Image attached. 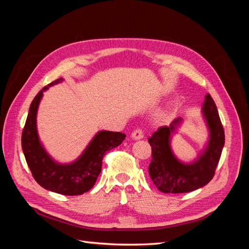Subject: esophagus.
<instances>
[{
  "label": "esophagus",
  "mask_w": 249,
  "mask_h": 249,
  "mask_svg": "<svg viewBox=\"0 0 249 249\" xmlns=\"http://www.w3.org/2000/svg\"><path fill=\"white\" fill-rule=\"evenodd\" d=\"M132 138H133L134 140H140V139H142V138H143V132H142L141 130H139V129L135 130V131L132 133Z\"/></svg>",
  "instance_id": "obj_1"
}]
</instances>
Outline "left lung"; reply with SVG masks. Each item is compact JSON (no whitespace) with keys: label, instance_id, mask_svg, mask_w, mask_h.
Segmentation results:
<instances>
[{"label":"left lung","instance_id":"obj_1","mask_svg":"<svg viewBox=\"0 0 249 249\" xmlns=\"http://www.w3.org/2000/svg\"><path fill=\"white\" fill-rule=\"evenodd\" d=\"M209 129L205 149L193 162L184 163L173 154L172 134L182 124V118L173 120L169 126H161L148 139L152 146V162L148 173L156 187L163 193H186L207 185L213 178L224 145V131L212 96L207 94L201 108Z\"/></svg>","mask_w":249,"mask_h":249}]
</instances>
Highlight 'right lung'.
<instances>
[{
  "mask_svg": "<svg viewBox=\"0 0 249 249\" xmlns=\"http://www.w3.org/2000/svg\"><path fill=\"white\" fill-rule=\"evenodd\" d=\"M62 81L63 79L60 78L50 83L34 97L21 134V147L37 183L47 190L72 196L91 189L101 173L103 158L109 150L122 144L125 135L120 132L100 131L76 161L69 164L56 162L39 140L36 116L43 92Z\"/></svg>",
  "mask_w": 249,
  "mask_h": 249,
  "instance_id": "right-lung-1",
  "label": "right lung"
}]
</instances>
